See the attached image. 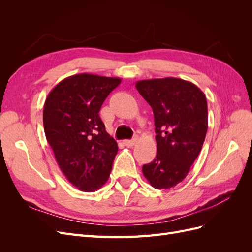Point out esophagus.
Here are the masks:
<instances>
[{
  "instance_id": "34e87169",
  "label": "esophagus",
  "mask_w": 252,
  "mask_h": 252,
  "mask_svg": "<svg viewBox=\"0 0 252 252\" xmlns=\"http://www.w3.org/2000/svg\"><path fill=\"white\" fill-rule=\"evenodd\" d=\"M124 144L126 145V146H128V147H132V146H134V145L136 144V139L134 138L132 140H125Z\"/></svg>"
}]
</instances>
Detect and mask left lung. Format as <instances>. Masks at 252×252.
I'll use <instances>...</instances> for the list:
<instances>
[{
    "instance_id": "obj_1",
    "label": "left lung",
    "mask_w": 252,
    "mask_h": 252,
    "mask_svg": "<svg viewBox=\"0 0 252 252\" xmlns=\"http://www.w3.org/2000/svg\"><path fill=\"white\" fill-rule=\"evenodd\" d=\"M155 116L156 158L142 171L152 187L168 189L186 178L200 155L208 128L207 101L191 82L178 78L136 82Z\"/></svg>"
}]
</instances>
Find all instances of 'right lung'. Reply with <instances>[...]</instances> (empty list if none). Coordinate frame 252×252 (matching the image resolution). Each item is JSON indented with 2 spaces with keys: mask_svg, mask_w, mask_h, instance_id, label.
Masks as SVG:
<instances>
[{
  "mask_svg": "<svg viewBox=\"0 0 252 252\" xmlns=\"http://www.w3.org/2000/svg\"><path fill=\"white\" fill-rule=\"evenodd\" d=\"M119 78L80 73L61 81L44 105L45 135L67 180L93 192L107 182L118 144L100 118L106 97Z\"/></svg>",
  "mask_w": 252,
  "mask_h": 252,
  "instance_id": "obj_1",
  "label": "right lung"
}]
</instances>
